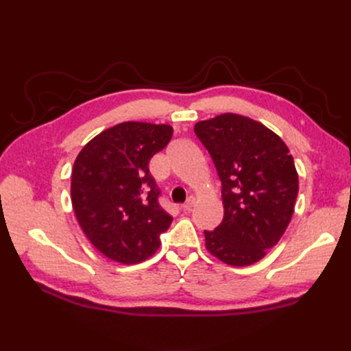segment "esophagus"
I'll list each match as a JSON object with an SVG mask.
<instances>
[{
  "label": "esophagus",
  "instance_id": "obj_1",
  "mask_svg": "<svg viewBox=\"0 0 351 351\" xmlns=\"http://www.w3.org/2000/svg\"><path fill=\"white\" fill-rule=\"evenodd\" d=\"M193 205H195V197L190 196V197L184 202V204H183V209H184V210H190V209L193 208Z\"/></svg>",
  "mask_w": 351,
  "mask_h": 351
}]
</instances>
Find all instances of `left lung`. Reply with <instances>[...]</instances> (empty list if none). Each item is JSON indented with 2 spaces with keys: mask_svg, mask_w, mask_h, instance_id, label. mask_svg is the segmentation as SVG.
<instances>
[{
  "mask_svg": "<svg viewBox=\"0 0 351 351\" xmlns=\"http://www.w3.org/2000/svg\"><path fill=\"white\" fill-rule=\"evenodd\" d=\"M195 134L221 180L224 218L205 231L206 249L232 267L261 261L289 227L299 177L289 147L263 124L237 114L199 121Z\"/></svg>",
  "mask_w": 351,
  "mask_h": 351,
  "instance_id": "left-lung-1",
  "label": "left lung"
}]
</instances>
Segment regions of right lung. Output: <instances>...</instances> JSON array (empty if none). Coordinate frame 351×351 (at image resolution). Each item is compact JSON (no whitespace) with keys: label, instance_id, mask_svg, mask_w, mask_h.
<instances>
[{"label":"right lung","instance_id":"1","mask_svg":"<svg viewBox=\"0 0 351 351\" xmlns=\"http://www.w3.org/2000/svg\"><path fill=\"white\" fill-rule=\"evenodd\" d=\"M171 136L167 124L121 123L93 137L74 161V214L89 241L115 262L133 265L152 256L171 226L149 173L151 158Z\"/></svg>","mask_w":351,"mask_h":351}]
</instances>
